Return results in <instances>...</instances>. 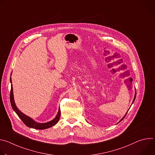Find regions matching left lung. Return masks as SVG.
Instances as JSON below:
<instances>
[{"label":"left lung","mask_w":155,"mask_h":155,"mask_svg":"<svg viewBox=\"0 0 155 155\" xmlns=\"http://www.w3.org/2000/svg\"><path fill=\"white\" fill-rule=\"evenodd\" d=\"M136 94H135V96H134V100H133V102H132V103H133V102H134V101H135V99H136ZM128 111H129V110H128ZM127 113H126V114H127ZM126 115H124V117H123V118H122V119H121V120H120V121H119V122H120V121H122V120H123V119H124V117H126ZM119 122H118V123H119Z\"/></svg>","instance_id":"obj_1"}]
</instances>
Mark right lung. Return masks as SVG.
<instances>
[{
    "label": "right lung",
    "instance_id": "right-lung-1",
    "mask_svg": "<svg viewBox=\"0 0 155 155\" xmlns=\"http://www.w3.org/2000/svg\"><path fill=\"white\" fill-rule=\"evenodd\" d=\"M10 81H11V83H12V79H11V78H10ZM10 100L11 105H12L13 110L16 112V114L18 115V116L19 117V118L22 121H23V122L28 127H31V128H34V129H47V128H49L50 127L53 126L54 125H55L59 121V120L60 118V115H61L60 108L59 109L58 113L56 118L54 120H53L52 121H49L48 123H37L35 121H34L32 118H31L30 117L26 116V115H25L24 114H23L21 112H20L19 110L18 109V108L16 107V106L15 105V101H14L12 84H11Z\"/></svg>",
    "mask_w": 155,
    "mask_h": 155
}]
</instances>
